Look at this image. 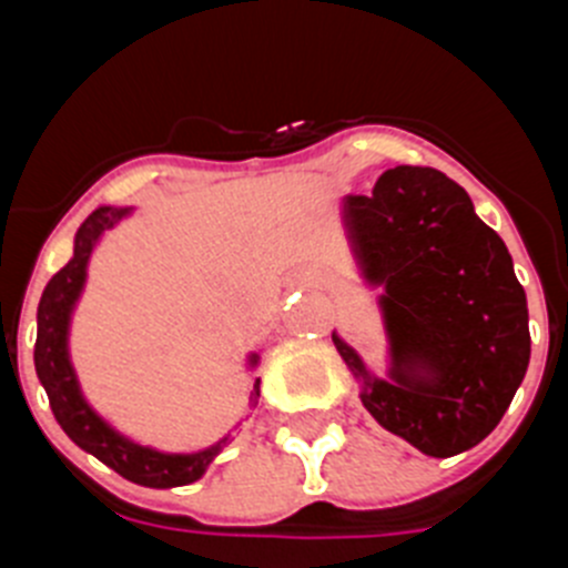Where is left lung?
<instances>
[{
    "label": "left lung",
    "instance_id": "left-lung-1",
    "mask_svg": "<svg viewBox=\"0 0 568 568\" xmlns=\"http://www.w3.org/2000/svg\"><path fill=\"white\" fill-rule=\"evenodd\" d=\"M341 224L361 278L384 290V378L333 333L361 404L433 458L478 446L509 409L531 353L526 293L504 239L460 184L406 164L369 195H346Z\"/></svg>",
    "mask_w": 568,
    "mask_h": 568
}]
</instances>
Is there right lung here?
<instances>
[{
    "mask_svg": "<svg viewBox=\"0 0 568 568\" xmlns=\"http://www.w3.org/2000/svg\"><path fill=\"white\" fill-rule=\"evenodd\" d=\"M130 213H133V207H99L77 230L73 258L48 281L42 301H39L33 364H37V375L42 381L44 393H48L50 409L57 415L64 435L79 449L108 464L110 469L133 480V484L150 486V489H173V486H187L202 478L215 455L227 446L230 435L215 440L207 449H199V453H159L153 446L139 444V440L119 433L88 404L82 386H79L73 361H70V321H73V310H77L84 284H88L90 255L102 241V235L113 230L122 219H128ZM247 366L250 369L258 366V353L247 355ZM258 384L261 381L253 384L250 406L258 404Z\"/></svg>",
    "mask_w": 568,
    "mask_h": 568,
    "instance_id": "right-lung-1",
    "label": "right lung"
}]
</instances>
